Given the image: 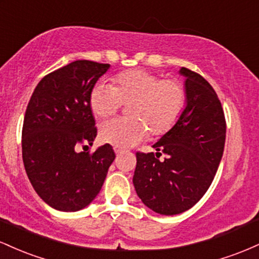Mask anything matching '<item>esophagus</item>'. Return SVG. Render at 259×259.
<instances>
[{"label":"esophagus","mask_w":259,"mask_h":259,"mask_svg":"<svg viewBox=\"0 0 259 259\" xmlns=\"http://www.w3.org/2000/svg\"><path fill=\"white\" fill-rule=\"evenodd\" d=\"M114 152H115V153H121V152H124V148L114 146Z\"/></svg>","instance_id":"esophagus-1"}]
</instances>
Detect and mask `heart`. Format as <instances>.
I'll list each match as a JSON object with an SVG mask.
<instances>
[{"instance_id": "1", "label": "heart", "mask_w": 259, "mask_h": 259, "mask_svg": "<svg viewBox=\"0 0 259 259\" xmlns=\"http://www.w3.org/2000/svg\"><path fill=\"white\" fill-rule=\"evenodd\" d=\"M186 90L177 79H160L144 69L118 74L114 86L97 84L90 95L91 109L99 118L115 114L129 105V118H118L101 125V139L117 147H132L146 138H154L173 129L183 114Z\"/></svg>"}]
</instances>
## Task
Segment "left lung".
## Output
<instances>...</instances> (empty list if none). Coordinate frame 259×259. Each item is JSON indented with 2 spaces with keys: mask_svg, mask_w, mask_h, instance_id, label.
<instances>
[{
  "mask_svg": "<svg viewBox=\"0 0 259 259\" xmlns=\"http://www.w3.org/2000/svg\"><path fill=\"white\" fill-rule=\"evenodd\" d=\"M187 106L173 129L153 145L157 153L136 152L133 183L153 212L179 214L203 197L214 179L224 151L227 121L214 89L187 68ZM165 159L159 160L161 153Z\"/></svg>",
  "mask_w": 259,
  "mask_h": 259,
  "instance_id": "obj_1",
  "label": "left lung"
}]
</instances>
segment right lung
I'll return each mask as SVG.
<instances>
[{"instance_id": "1", "label": "right lung", "mask_w": 259, "mask_h": 259, "mask_svg": "<svg viewBox=\"0 0 259 259\" xmlns=\"http://www.w3.org/2000/svg\"><path fill=\"white\" fill-rule=\"evenodd\" d=\"M109 64L75 61L45 75L26 107L22 130L25 171L37 195L49 206L75 212L100 192L115 158L109 144L95 152L97 135L90 95Z\"/></svg>"}]
</instances>
